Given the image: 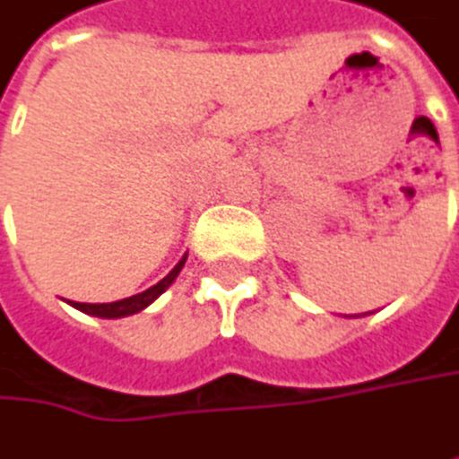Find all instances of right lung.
Masks as SVG:
<instances>
[{"mask_svg":"<svg viewBox=\"0 0 459 459\" xmlns=\"http://www.w3.org/2000/svg\"><path fill=\"white\" fill-rule=\"evenodd\" d=\"M184 263H186V257L173 268V271L168 273L160 283H154L152 289H146L142 294H134V297H128V299H120V302H109V305H83V302H73V307H78L81 313H89V315H97V317H126V315H134L139 313V310H144L146 305H152L173 281H176V275L181 273L184 268Z\"/></svg>","mask_w":459,"mask_h":459,"instance_id":"obj_1","label":"right lung"}]
</instances>
